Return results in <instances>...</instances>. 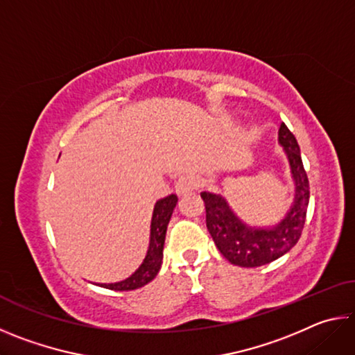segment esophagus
<instances>
[{"label": "esophagus", "mask_w": 355, "mask_h": 355, "mask_svg": "<svg viewBox=\"0 0 355 355\" xmlns=\"http://www.w3.org/2000/svg\"><path fill=\"white\" fill-rule=\"evenodd\" d=\"M197 178L194 175H182L178 178V182L175 184V189H177V194L178 196H186L189 194V192H192L194 189H197Z\"/></svg>", "instance_id": "1"}]
</instances>
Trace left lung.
Instances as JSON below:
<instances>
[{"mask_svg":"<svg viewBox=\"0 0 355 355\" xmlns=\"http://www.w3.org/2000/svg\"><path fill=\"white\" fill-rule=\"evenodd\" d=\"M279 142L285 148L296 184L293 208L279 225L272 228H252L233 214L219 194L200 192V197L205 202L209 235L224 258L236 266L257 268L277 260L291 250L302 235L310 199L309 177L300 158L299 144L285 123L280 125Z\"/></svg>","mask_w":355,"mask_h":355,"instance_id":"8db88e82","label":"left lung"}]
</instances>
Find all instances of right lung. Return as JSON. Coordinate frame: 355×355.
Listing matches in <instances>:
<instances>
[{
  "mask_svg": "<svg viewBox=\"0 0 355 355\" xmlns=\"http://www.w3.org/2000/svg\"><path fill=\"white\" fill-rule=\"evenodd\" d=\"M177 196L171 194L156 202L153 209L152 218V228H150V245L146 260L142 261L139 269L123 282H117V284H100V286L107 288V290L114 291H131L137 290L148 282H152L156 274L159 272L161 263H163V249H164V239H166V230L167 224H169L173 208L177 205Z\"/></svg>",
  "mask_w": 355,
  "mask_h": 355,
  "instance_id": "add662e5",
  "label": "right lung"
}]
</instances>
